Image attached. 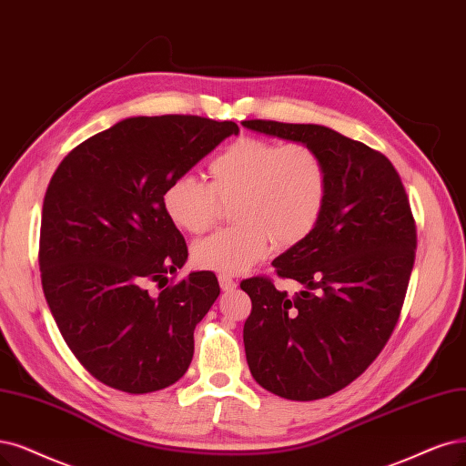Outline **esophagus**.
Wrapping results in <instances>:
<instances>
[{
    "label": "esophagus",
    "instance_id": "34e87169",
    "mask_svg": "<svg viewBox=\"0 0 466 466\" xmlns=\"http://www.w3.org/2000/svg\"><path fill=\"white\" fill-rule=\"evenodd\" d=\"M218 284H220L222 291H232V289L238 288L236 280H232L230 277H224V274H220V277H218Z\"/></svg>",
    "mask_w": 466,
    "mask_h": 466
}]
</instances>
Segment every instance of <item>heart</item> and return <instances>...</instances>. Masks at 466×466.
Masks as SVG:
<instances>
[{
  "label": "heart",
  "mask_w": 466,
  "mask_h": 466,
  "mask_svg": "<svg viewBox=\"0 0 466 466\" xmlns=\"http://www.w3.org/2000/svg\"><path fill=\"white\" fill-rule=\"evenodd\" d=\"M211 184L192 172L172 178L163 192V209L177 228L201 234L232 207L238 224L194 246V261L224 277L244 274L280 248L299 244L319 224L329 199V168L305 144L239 137L209 163Z\"/></svg>",
  "instance_id": "obj_1"
}]
</instances>
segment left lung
Returning a JSON list of instances; mask_svg holds the SVG:
<instances>
[{
	"label": "left lung",
	"instance_id": "obj_1",
	"mask_svg": "<svg viewBox=\"0 0 466 466\" xmlns=\"http://www.w3.org/2000/svg\"><path fill=\"white\" fill-rule=\"evenodd\" d=\"M248 130L311 146L329 168L324 213L272 267L296 298L248 279L244 346L255 382L291 401L322 400L378 357L400 319L417 249L403 182L388 157L320 125L244 120Z\"/></svg>",
	"mask_w": 466,
	"mask_h": 466
}]
</instances>
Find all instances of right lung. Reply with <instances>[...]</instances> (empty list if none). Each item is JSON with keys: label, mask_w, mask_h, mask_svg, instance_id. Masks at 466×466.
Segmentation results:
<instances>
[{"label": "right lung", "mask_w": 466, "mask_h": 466, "mask_svg": "<svg viewBox=\"0 0 466 466\" xmlns=\"http://www.w3.org/2000/svg\"><path fill=\"white\" fill-rule=\"evenodd\" d=\"M239 128L192 115L128 116L75 147L42 207V288L59 332L106 386L149 393L178 382L196 324L220 294L209 270L149 286L187 259L163 209L167 184Z\"/></svg>", "instance_id": "right-lung-1"}]
</instances>
